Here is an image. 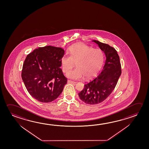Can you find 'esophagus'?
I'll return each mask as SVG.
<instances>
[{
    "instance_id": "34e87169",
    "label": "esophagus",
    "mask_w": 149,
    "mask_h": 149,
    "mask_svg": "<svg viewBox=\"0 0 149 149\" xmlns=\"http://www.w3.org/2000/svg\"><path fill=\"white\" fill-rule=\"evenodd\" d=\"M68 84H75V81H70V80H68Z\"/></svg>"
}]
</instances>
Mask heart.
Listing matches in <instances>:
<instances>
[{
  "label": "heart",
  "instance_id": "heart-1",
  "mask_svg": "<svg viewBox=\"0 0 149 149\" xmlns=\"http://www.w3.org/2000/svg\"><path fill=\"white\" fill-rule=\"evenodd\" d=\"M68 54L63 55L61 60L62 71L64 73L73 67L76 62L77 68L66 74L68 78L80 79L95 75L101 68L104 61V54L100 49H95L83 43L71 46Z\"/></svg>",
  "mask_w": 149,
  "mask_h": 149
}]
</instances>
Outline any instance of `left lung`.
I'll return each instance as SVG.
<instances>
[{
    "instance_id": "8db88e82",
    "label": "left lung",
    "mask_w": 149,
    "mask_h": 149,
    "mask_svg": "<svg viewBox=\"0 0 149 149\" xmlns=\"http://www.w3.org/2000/svg\"><path fill=\"white\" fill-rule=\"evenodd\" d=\"M106 55L104 66L99 75L86 83L78 93L80 99L89 104L103 102L112 93L121 74L120 58L117 51L109 45L93 40Z\"/></svg>"
}]
</instances>
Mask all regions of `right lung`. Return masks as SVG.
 Here are the masks:
<instances>
[{"instance_id": "obj_1", "label": "right lung", "mask_w": 149, "mask_h": 149, "mask_svg": "<svg viewBox=\"0 0 149 149\" xmlns=\"http://www.w3.org/2000/svg\"><path fill=\"white\" fill-rule=\"evenodd\" d=\"M64 55L63 49L49 45L26 56L21 77L29 94L38 101L52 102L63 91L68 81L60 68Z\"/></svg>"}]
</instances>
